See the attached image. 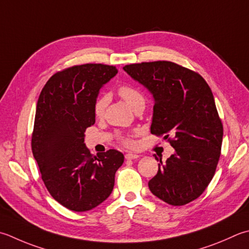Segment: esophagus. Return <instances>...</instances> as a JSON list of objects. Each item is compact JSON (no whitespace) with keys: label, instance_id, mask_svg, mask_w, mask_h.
<instances>
[{"label":"esophagus","instance_id":"obj_1","mask_svg":"<svg viewBox=\"0 0 249 249\" xmlns=\"http://www.w3.org/2000/svg\"><path fill=\"white\" fill-rule=\"evenodd\" d=\"M137 158H139V155L134 154V153H127V154H125V159H126V160H135V159H137Z\"/></svg>","mask_w":249,"mask_h":249}]
</instances>
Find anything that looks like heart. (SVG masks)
I'll return each instance as SVG.
<instances>
[{"mask_svg":"<svg viewBox=\"0 0 249 249\" xmlns=\"http://www.w3.org/2000/svg\"><path fill=\"white\" fill-rule=\"evenodd\" d=\"M119 95L123 98L127 104L131 107V108L135 109L136 107L139 105L144 106V96L142 92H141L138 89H136L133 85L129 84H123L119 87ZM109 104V96L107 94L101 95L100 97L97 98L94 105V112L96 116H101L105 113V110L107 106ZM122 142L125 145H128L131 147L134 142L127 138L122 139Z\"/></svg>","mask_w":249,"mask_h":249,"instance_id":"1","label":"heart"}]
</instances>
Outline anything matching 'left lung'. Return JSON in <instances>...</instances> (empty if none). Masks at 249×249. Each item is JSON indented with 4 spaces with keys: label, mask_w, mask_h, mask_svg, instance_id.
<instances>
[{
    "label": "left lung",
    "mask_w": 249,
    "mask_h": 249,
    "mask_svg": "<svg viewBox=\"0 0 249 249\" xmlns=\"http://www.w3.org/2000/svg\"><path fill=\"white\" fill-rule=\"evenodd\" d=\"M123 69L153 95L151 133L164 135L175 149L166 162L160 160L150 191L169 205H186L205 191L220 158L223 126L211 87L198 73L172 61Z\"/></svg>",
    "instance_id": "left-lung-1"
}]
</instances>
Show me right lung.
Segmentation results:
<instances>
[{
  "mask_svg": "<svg viewBox=\"0 0 249 249\" xmlns=\"http://www.w3.org/2000/svg\"><path fill=\"white\" fill-rule=\"evenodd\" d=\"M118 73L113 66L86 63L53 74L38 97L31 147L48 192L73 212H87L112 192L124 155L114 149L90 154L85 130L95 124L99 89Z\"/></svg>",
  "mask_w": 249,
  "mask_h": 249,
  "instance_id": "add662e5",
  "label": "right lung"
}]
</instances>
